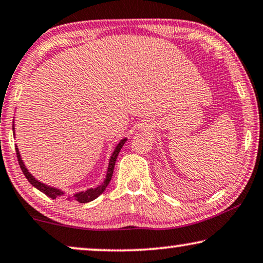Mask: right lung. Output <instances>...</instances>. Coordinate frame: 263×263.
I'll return each instance as SVG.
<instances>
[{"mask_svg":"<svg viewBox=\"0 0 263 263\" xmlns=\"http://www.w3.org/2000/svg\"><path fill=\"white\" fill-rule=\"evenodd\" d=\"M13 130H14V125H13ZM127 138H124L123 140H120L119 144L116 146V149H114L112 156H110V160H109V163H108V169H107V174H106V179L103 182L100 184V186L95 187V188H89V190L84 191V192H80V193H76L73 194V199L77 200L81 204H86V202H89V201H93L94 199H96L99 197L100 194L103 193V191L106 190V187L108 186L110 179H112V175H113V170H114V165H116V161H117V157L118 155H119L121 147L126 142ZM15 150H16V156H17V162H19L20 164V168L22 170V173H24V175L26 176V179L28 180V182L32 184V186H34L36 190H39L40 192H43L44 194H46L47 197L52 198V199H56L57 197H62L63 194H64V192L58 190V188H54V187H51V186H47V184L40 182V181L35 180V177L32 176V174L28 172L27 168L25 167L24 162L21 160V156H20V153H19V149H17V146H15Z\"/></svg>","mask_w":263,"mask_h":263,"instance_id":"right-lung-1","label":"right lung"}]
</instances>
